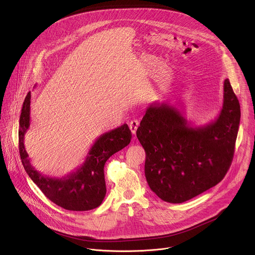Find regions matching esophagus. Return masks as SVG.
Returning <instances> with one entry per match:
<instances>
[{
    "label": "esophagus",
    "instance_id": "esophagus-1",
    "mask_svg": "<svg viewBox=\"0 0 255 255\" xmlns=\"http://www.w3.org/2000/svg\"><path fill=\"white\" fill-rule=\"evenodd\" d=\"M138 126H139V121H138V120H132V121L129 123V128H130L132 134L135 135Z\"/></svg>",
    "mask_w": 255,
    "mask_h": 255
}]
</instances>
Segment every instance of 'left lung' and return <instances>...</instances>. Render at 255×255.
Instances as JSON below:
<instances>
[{
    "label": "left lung",
    "instance_id": "8db88e82",
    "mask_svg": "<svg viewBox=\"0 0 255 255\" xmlns=\"http://www.w3.org/2000/svg\"><path fill=\"white\" fill-rule=\"evenodd\" d=\"M240 105L228 79L218 118L194 127L168 103L151 104L136 131L146 154L145 177L161 200L178 204L224 178L234 155Z\"/></svg>",
    "mask_w": 255,
    "mask_h": 255
}]
</instances>
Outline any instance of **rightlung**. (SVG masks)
Segmentation results:
<instances>
[{"label": "right lung", "instance_id": "right-lung-1", "mask_svg": "<svg viewBox=\"0 0 255 255\" xmlns=\"http://www.w3.org/2000/svg\"><path fill=\"white\" fill-rule=\"evenodd\" d=\"M30 100L29 92L23 103L19 122V152L26 172L51 202L65 210L88 211L99 207L106 196L105 163L130 143L132 134L128 125L102 134L95 141L85 162L76 171L61 178L44 176L31 165L24 147V136L30 126Z\"/></svg>", "mask_w": 255, "mask_h": 255}]
</instances>
